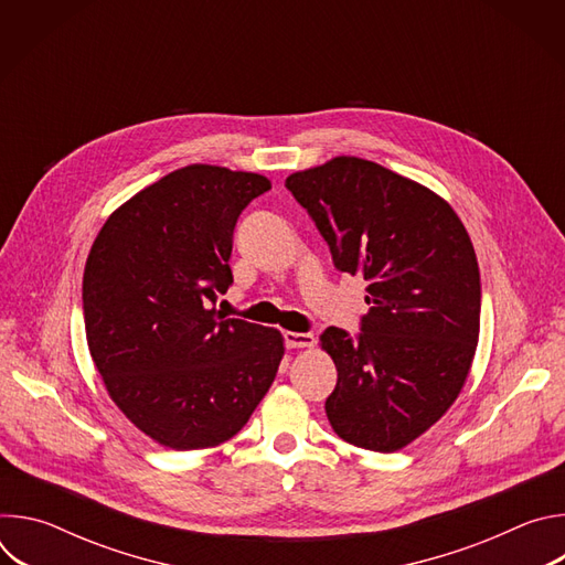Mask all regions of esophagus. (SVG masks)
Returning a JSON list of instances; mask_svg holds the SVG:
<instances>
[{
    "instance_id": "1",
    "label": "esophagus",
    "mask_w": 565,
    "mask_h": 565,
    "mask_svg": "<svg viewBox=\"0 0 565 565\" xmlns=\"http://www.w3.org/2000/svg\"><path fill=\"white\" fill-rule=\"evenodd\" d=\"M286 347L288 349H310L315 344V338L310 333H295V331H286L284 333Z\"/></svg>"
}]
</instances>
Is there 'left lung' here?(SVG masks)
<instances>
[{
	"mask_svg": "<svg viewBox=\"0 0 565 565\" xmlns=\"http://www.w3.org/2000/svg\"><path fill=\"white\" fill-rule=\"evenodd\" d=\"M286 188L327 238L338 270L366 281L362 333L319 338L338 369L333 431L391 454L436 425L458 397L480 331L471 238L429 188L358 156L295 172Z\"/></svg>",
	"mask_w": 565,
	"mask_h": 565,
	"instance_id": "1",
	"label": "left lung"
}]
</instances>
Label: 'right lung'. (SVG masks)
Masks as SVG:
<instances>
[{
	"label": "right lung",
	"instance_id": "obj_1",
	"mask_svg": "<svg viewBox=\"0 0 565 565\" xmlns=\"http://www.w3.org/2000/svg\"><path fill=\"white\" fill-rule=\"evenodd\" d=\"M268 190L262 174L188 166L114 210L94 241L83 277L89 353L116 407L158 445L230 440L277 375L281 333L212 308L232 284L236 218Z\"/></svg>",
	"mask_w": 565,
	"mask_h": 565
}]
</instances>
